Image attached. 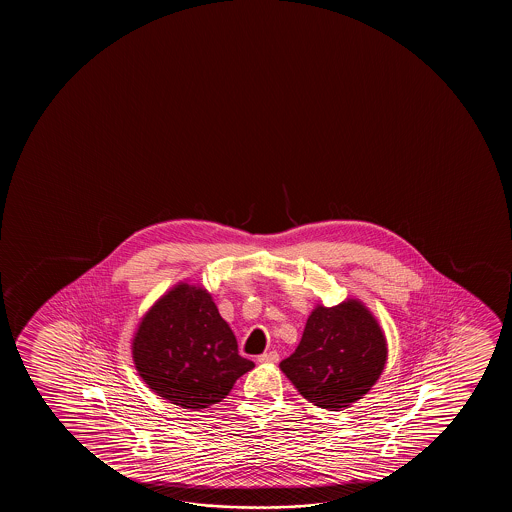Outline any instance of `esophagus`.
<instances>
[{"label":"esophagus","mask_w":512,"mask_h":512,"mask_svg":"<svg viewBox=\"0 0 512 512\" xmlns=\"http://www.w3.org/2000/svg\"><path fill=\"white\" fill-rule=\"evenodd\" d=\"M280 360V355L276 351H266L259 357L260 364H276Z\"/></svg>","instance_id":"1"}]
</instances>
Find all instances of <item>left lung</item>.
I'll use <instances>...</instances> for the list:
<instances>
[{"instance_id": "obj_1", "label": "left lung", "mask_w": 512, "mask_h": 512, "mask_svg": "<svg viewBox=\"0 0 512 512\" xmlns=\"http://www.w3.org/2000/svg\"><path fill=\"white\" fill-rule=\"evenodd\" d=\"M388 344L376 316L360 299L316 304L297 350L280 369L304 399L343 411L364 399L385 371Z\"/></svg>"}]
</instances>
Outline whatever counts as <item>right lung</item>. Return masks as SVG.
I'll return each instance as SVG.
<instances>
[{
    "label": "right lung",
    "mask_w": 512,
    "mask_h": 512,
    "mask_svg": "<svg viewBox=\"0 0 512 512\" xmlns=\"http://www.w3.org/2000/svg\"><path fill=\"white\" fill-rule=\"evenodd\" d=\"M131 355L155 395L190 411L222 402L236 379L255 367L239 355L210 292L189 281L169 288L141 316Z\"/></svg>",
    "instance_id": "right-lung-1"
}]
</instances>
